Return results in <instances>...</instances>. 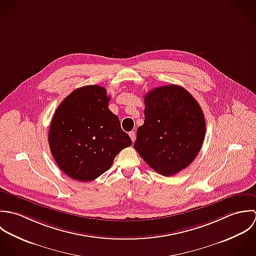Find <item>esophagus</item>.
Returning <instances> with one entry per match:
<instances>
[{
    "label": "esophagus",
    "mask_w": 256,
    "mask_h": 256,
    "mask_svg": "<svg viewBox=\"0 0 256 256\" xmlns=\"http://www.w3.org/2000/svg\"><path fill=\"white\" fill-rule=\"evenodd\" d=\"M128 134H130V138H132V140L134 142L136 140V134H134V132H130Z\"/></svg>",
    "instance_id": "34e87169"
}]
</instances>
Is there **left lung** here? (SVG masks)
I'll use <instances>...</instances> for the list:
<instances>
[{
    "label": "left lung",
    "mask_w": 256,
    "mask_h": 256,
    "mask_svg": "<svg viewBox=\"0 0 256 256\" xmlns=\"http://www.w3.org/2000/svg\"><path fill=\"white\" fill-rule=\"evenodd\" d=\"M144 124L138 128L134 148L157 173L172 176L200 152L206 120L198 102L184 88L167 85L144 96Z\"/></svg>",
    "instance_id": "obj_1"
}]
</instances>
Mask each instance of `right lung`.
<instances>
[{"instance_id": "obj_1", "label": "right lung", "mask_w": 256, "mask_h": 256, "mask_svg": "<svg viewBox=\"0 0 256 256\" xmlns=\"http://www.w3.org/2000/svg\"><path fill=\"white\" fill-rule=\"evenodd\" d=\"M106 90L88 85L74 90L56 108L48 142L59 168L70 178L89 182L108 170L118 154L132 146L118 118L108 106Z\"/></svg>"}]
</instances>
